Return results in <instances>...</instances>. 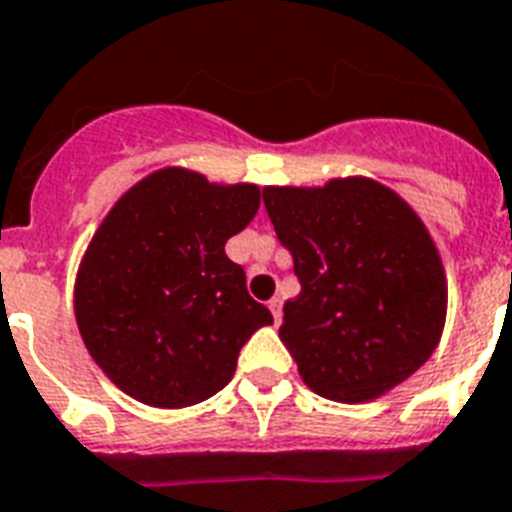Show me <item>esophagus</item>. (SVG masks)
Wrapping results in <instances>:
<instances>
[{
	"instance_id": "34e87169",
	"label": "esophagus",
	"mask_w": 512,
	"mask_h": 512,
	"mask_svg": "<svg viewBox=\"0 0 512 512\" xmlns=\"http://www.w3.org/2000/svg\"><path fill=\"white\" fill-rule=\"evenodd\" d=\"M268 307H270V313H273V321L281 323V315H284V302H281L278 297H273L268 302Z\"/></svg>"
}]
</instances>
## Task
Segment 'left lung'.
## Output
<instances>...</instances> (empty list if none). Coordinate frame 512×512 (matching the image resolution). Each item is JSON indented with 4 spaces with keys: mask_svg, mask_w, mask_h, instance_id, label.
<instances>
[{
    "mask_svg": "<svg viewBox=\"0 0 512 512\" xmlns=\"http://www.w3.org/2000/svg\"><path fill=\"white\" fill-rule=\"evenodd\" d=\"M263 202L299 278L278 336L302 381L326 400L365 402L413 376L442 336L447 281L405 199L371 178H339L268 186Z\"/></svg>",
    "mask_w": 512,
    "mask_h": 512,
    "instance_id": "8db88e82",
    "label": "left lung"
}]
</instances>
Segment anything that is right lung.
Instances as JSON below:
<instances>
[{"mask_svg":"<svg viewBox=\"0 0 512 512\" xmlns=\"http://www.w3.org/2000/svg\"><path fill=\"white\" fill-rule=\"evenodd\" d=\"M257 207V186L165 168L99 226L78 270L76 321L89 355L134 400L189 407L213 397L249 336L273 323L226 255Z\"/></svg>","mask_w":512,"mask_h":512,"instance_id":"1","label":"right lung"}]
</instances>
